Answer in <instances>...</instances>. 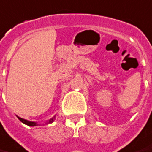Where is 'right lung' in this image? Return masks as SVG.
<instances>
[{
	"label": "right lung",
	"mask_w": 152,
	"mask_h": 152,
	"mask_svg": "<svg viewBox=\"0 0 152 152\" xmlns=\"http://www.w3.org/2000/svg\"><path fill=\"white\" fill-rule=\"evenodd\" d=\"M18 118L20 119V120L23 123V124H27L28 126H36V124L34 123V122H30V121H28V120H25V119H24V118H20V117H18ZM54 120V118H53L52 119H51L50 121H49V123H53Z\"/></svg>",
	"instance_id": "1"
}]
</instances>
